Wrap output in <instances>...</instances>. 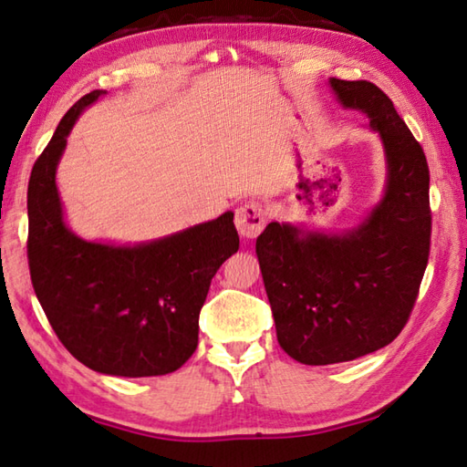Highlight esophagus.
<instances>
[{
  "mask_svg": "<svg viewBox=\"0 0 467 467\" xmlns=\"http://www.w3.org/2000/svg\"><path fill=\"white\" fill-rule=\"evenodd\" d=\"M234 224H236V231H239V234L244 236V239H254V236L259 234L266 224L265 206L259 202L243 204L239 211H236Z\"/></svg>",
  "mask_w": 467,
  "mask_h": 467,
  "instance_id": "1",
  "label": "esophagus"
}]
</instances>
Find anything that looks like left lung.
Listing matches in <instances>:
<instances>
[{"label": "left lung", "mask_w": 467, "mask_h": 467, "mask_svg": "<svg viewBox=\"0 0 467 467\" xmlns=\"http://www.w3.org/2000/svg\"><path fill=\"white\" fill-rule=\"evenodd\" d=\"M339 102L369 118L387 161L385 194L345 234L271 223L256 239L276 339L305 365L353 361L408 323L430 259V168L383 90L331 78Z\"/></svg>", "instance_id": "left-lung-1"}]
</instances>
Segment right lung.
I'll return each instance as SVG.
<instances>
[{"label":"right lung","mask_w":467,"mask_h":467,"mask_svg":"<svg viewBox=\"0 0 467 467\" xmlns=\"http://www.w3.org/2000/svg\"><path fill=\"white\" fill-rule=\"evenodd\" d=\"M57 124L27 184V263L57 339L90 369L120 377L166 375L198 345V315L221 265L239 251L233 213L136 246L90 243L64 223L56 168L84 108Z\"/></svg>","instance_id":"1"}]
</instances>
